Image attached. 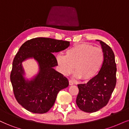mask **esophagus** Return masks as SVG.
<instances>
[{
	"instance_id": "1",
	"label": "esophagus",
	"mask_w": 129,
	"mask_h": 129,
	"mask_svg": "<svg viewBox=\"0 0 129 129\" xmlns=\"http://www.w3.org/2000/svg\"><path fill=\"white\" fill-rule=\"evenodd\" d=\"M69 85H74V81H72V80H69Z\"/></svg>"
}]
</instances>
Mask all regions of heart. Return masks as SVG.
I'll list each match as a JSON object with an SVG mask.
<instances>
[{"instance_id": "b5f03b06", "label": "heart", "mask_w": 129, "mask_h": 129, "mask_svg": "<svg viewBox=\"0 0 129 129\" xmlns=\"http://www.w3.org/2000/svg\"><path fill=\"white\" fill-rule=\"evenodd\" d=\"M56 61L63 75H69L75 68L74 78L88 81L96 77L101 69L104 54L101 48L94 47L87 43H80L68 49L66 55L58 54Z\"/></svg>"}]
</instances>
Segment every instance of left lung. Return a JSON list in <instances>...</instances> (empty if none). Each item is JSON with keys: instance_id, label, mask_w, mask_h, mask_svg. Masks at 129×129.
Returning a JSON list of instances; mask_svg holds the SVG:
<instances>
[{"instance_id": "left-lung-1", "label": "left lung", "mask_w": 129, "mask_h": 129, "mask_svg": "<svg viewBox=\"0 0 129 129\" xmlns=\"http://www.w3.org/2000/svg\"><path fill=\"white\" fill-rule=\"evenodd\" d=\"M97 41L100 42L103 51L104 61L96 77L86 84L78 85L79 93L76 100L81 110L90 113L96 112L107 105L117 82L113 51L103 41Z\"/></svg>"}]
</instances>
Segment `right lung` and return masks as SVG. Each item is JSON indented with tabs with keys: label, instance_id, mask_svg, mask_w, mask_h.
<instances>
[{
	"label": "right lung",
	"instance_id": "1",
	"mask_svg": "<svg viewBox=\"0 0 129 129\" xmlns=\"http://www.w3.org/2000/svg\"><path fill=\"white\" fill-rule=\"evenodd\" d=\"M70 42L36 38L21 46L14 57L10 79L19 104L33 113H46L52 107L57 94L69 85V81L54 69L57 63L53 53L64 50ZM30 58L37 61L39 71L30 79L25 77L22 63Z\"/></svg>",
	"mask_w": 129,
	"mask_h": 129
}]
</instances>
